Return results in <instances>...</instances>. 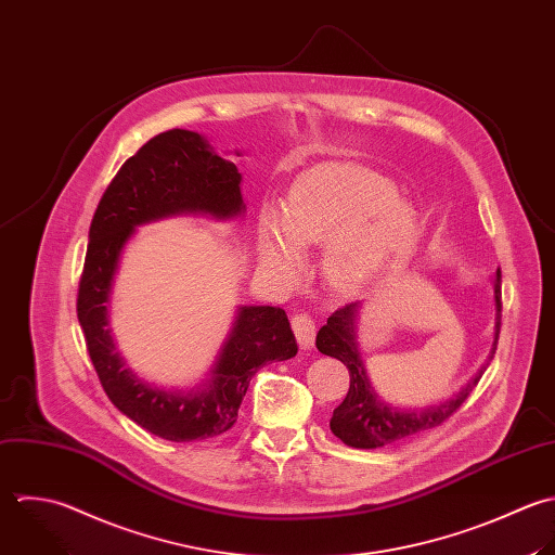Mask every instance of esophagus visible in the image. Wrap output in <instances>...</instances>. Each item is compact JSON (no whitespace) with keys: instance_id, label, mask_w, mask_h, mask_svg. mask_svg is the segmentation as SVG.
<instances>
[{"instance_id":"esophagus-1","label":"esophagus","mask_w":555,"mask_h":555,"mask_svg":"<svg viewBox=\"0 0 555 555\" xmlns=\"http://www.w3.org/2000/svg\"><path fill=\"white\" fill-rule=\"evenodd\" d=\"M292 328H294V335L300 344L302 350H309L313 348V341H315V324L313 320L307 315V313H298L292 318Z\"/></svg>"}]
</instances>
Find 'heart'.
<instances>
[{
  "mask_svg": "<svg viewBox=\"0 0 555 555\" xmlns=\"http://www.w3.org/2000/svg\"><path fill=\"white\" fill-rule=\"evenodd\" d=\"M417 237L415 209L378 172L328 162L302 172L285 209H266L259 222L261 268L294 279L300 250L326 244L324 274L346 294L374 285L406 257Z\"/></svg>",
  "mask_w": 555,
  "mask_h": 555,
  "instance_id": "b5f03b06",
  "label": "heart"
}]
</instances>
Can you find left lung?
Instances as JSON below:
<instances>
[{
  "mask_svg": "<svg viewBox=\"0 0 555 555\" xmlns=\"http://www.w3.org/2000/svg\"><path fill=\"white\" fill-rule=\"evenodd\" d=\"M495 292V326H493V348L489 359L478 370V374L452 398L441 404H430L426 409H400L385 402L374 389L367 367L357 339V322L361 302H350L337 309L315 337V346L322 354L339 359L350 372V389L346 400L333 411L331 430L346 446L357 450H376L417 433L441 426L450 415H454L461 404L469 398L482 374L487 372L493 354L498 350L500 326H502V272L493 276Z\"/></svg>",
  "mask_w": 555,
  "mask_h": 555,
  "instance_id": "left-lung-1",
  "label": "left lung"
}]
</instances>
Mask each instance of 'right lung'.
Segmentation results:
<instances>
[{
    "label": "right lung",
    "instance_id": "add662e5",
    "mask_svg": "<svg viewBox=\"0 0 555 555\" xmlns=\"http://www.w3.org/2000/svg\"><path fill=\"white\" fill-rule=\"evenodd\" d=\"M240 183L237 166L218 155L205 135L170 129L151 138L120 166L90 222L77 294V320L90 361L112 404L166 441L185 443L227 433L257 370L298 352L281 307L244 305L237 307L207 378L190 391L140 378L116 348L109 294L122 248L135 229L181 214L237 218L246 211Z\"/></svg>",
    "mask_w": 555,
    "mask_h": 555
}]
</instances>
